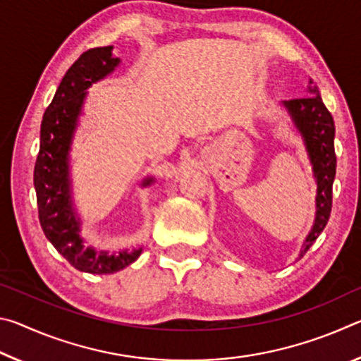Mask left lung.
<instances>
[{"label": "left lung", "mask_w": 361, "mask_h": 361, "mask_svg": "<svg viewBox=\"0 0 361 361\" xmlns=\"http://www.w3.org/2000/svg\"><path fill=\"white\" fill-rule=\"evenodd\" d=\"M283 105L301 132L317 178L315 223L302 245L301 256H304L312 247L317 237L322 234V231L325 229L329 215H331L333 181L336 175L334 121L312 79L309 85V97L293 99L285 102Z\"/></svg>", "instance_id": "1"}]
</instances>
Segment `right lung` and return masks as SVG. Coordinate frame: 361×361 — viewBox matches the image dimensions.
<instances>
[{
    "label": "right lung",
    "mask_w": 361,
    "mask_h": 361,
    "mask_svg": "<svg viewBox=\"0 0 361 361\" xmlns=\"http://www.w3.org/2000/svg\"><path fill=\"white\" fill-rule=\"evenodd\" d=\"M113 47H94L81 54L60 82L41 122L39 152L35 164V189L38 216L47 240L78 271L113 274L135 261L142 250L108 255L84 245L79 237V221L70 199L68 151L76 129L85 89L105 78L119 63ZM152 180H146L149 185Z\"/></svg>",
    "instance_id": "add662e5"
}]
</instances>
